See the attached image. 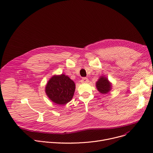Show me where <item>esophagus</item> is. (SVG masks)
<instances>
[{"label": "esophagus", "mask_w": 153, "mask_h": 153, "mask_svg": "<svg viewBox=\"0 0 153 153\" xmlns=\"http://www.w3.org/2000/svg\"><path fill=\"white\" fill-rule=\"evenodd\" d=\"M81 82H82V83H87V82H88V79L87 78L84 77V78L82 79Z\"/></svg>", "instance_id": "esophagus-1"}]
</instances>
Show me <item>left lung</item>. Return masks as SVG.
<instances>
[{"instance_id":"left-lung-1","label":"left lung","mask_w":153,"mask_h":153,"mask_svg":"<svg viewBox=\"0 0 153 153\" xmlns=\"http://www.w3.org/2000/svg\"><path fill=\"white\" fill-rule=\"evenodd\" d=\"M96 85L98 90L102 94L108 93L111 89V84L108 81V79L104 77H101L96 82Z\"/></svg>"}]
</instances>
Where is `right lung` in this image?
<instances>
[{
  "label": "right lung",
  "instance_id": "right-lung-1",
  "mask_svg": "<svg viewBox=\"0 0 153 153\" xmlns=\"http://www.w3.org/2000/svg\"><path fill=\"white\" fill-rule=\"evenodd\" d=\"M74 82L65 74L53 76L48 82L46 93L53 102L64 105L73 98L75 91Z\"/></svg>",
  "mask_w": 153,
  "mask_h": 153
}]
</instances>
